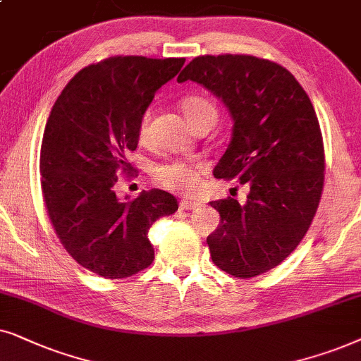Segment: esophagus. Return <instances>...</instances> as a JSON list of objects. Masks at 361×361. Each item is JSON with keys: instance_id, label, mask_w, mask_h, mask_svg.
I'll return each mask as SVG.
<instances>
[{"instance_id": "1", "label": "esophagus", "mask_w": 361, "mask_h": 361, "mask_svg": "<svg viewBox=\"0 0 361 361\" xmlns=\"http://www.w3.org/2000/svg\"><path fill=\"white\" fill-rule=\"evenodd\" d=\"M200 201H196V200H181L180 201V208L181 209H196V208H200Z\"/></svg>"}]
</instances>
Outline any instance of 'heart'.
I'll return each mask as SVG.
<instances>
[{"instance_id":"b5f03b06","label":"heart","mask_w":361,"mask_h":361,"mask_svg":"<svg viewBox=\"0 0 361 361\" xmlns=\"http://www.w3.org/2000/svg\"><path fill=\"white\" fill-rule=\"evenodd\" d=\"M181 109L188 122H193L196 117L203 115L206 112H216L214 105L209 102L208 99L198 97V95H190L185 97L181 102ZM152 122V112L147 110L142 115L140 123H138V138L145 140L148 135V128H150ZM204 168L200 165H193V163L186 161H168L163 165L153 166L152 176L158 185L163 188L175 191V193H191L196 188L200 181V175L203 173Z\"/></svg>"}]
</instances>
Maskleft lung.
Here are the masks:
<instances>
[{"mask_svg":"<svg viewBox=\"0 0 361 361\" xmlns=\"http://www.w3.org/2000/svg\"><path fill=\"white\" fill-rule=\"evenodd\" d=\"M193 80L223 100L233 135L213 175L247 185L246 204L211 201L221 223L206 243L219 269L261 276L299 246L324 190V140L309 95L286 67L244 54L195 57Z\"/></svg>","mask_w":361,"mask_h":361,"instance_id":"8db88e82","label":"left lung"}]
</instances>
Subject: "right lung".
<instances>
[{
  "instance_id": "add662e5",
  "label": "right lung",
  "mask_w": 361,
  "mask_h": 361,
  "mask_svg": "<svg viewBox=\"0 0 361 361\" xmlns=\"http://www.w3.org/2000/svg\"><path fill=\"white\" fill-rule=\"evenodd\" d=\"M183 57L115 56L84 67L66 85L41 143V188L52 228L77 264L105 279H125L155 259L148 229L178 209L173 195L153 188L117 198V171H130L138 123L155 92Z\"/></svg>"
}]
</instances>
